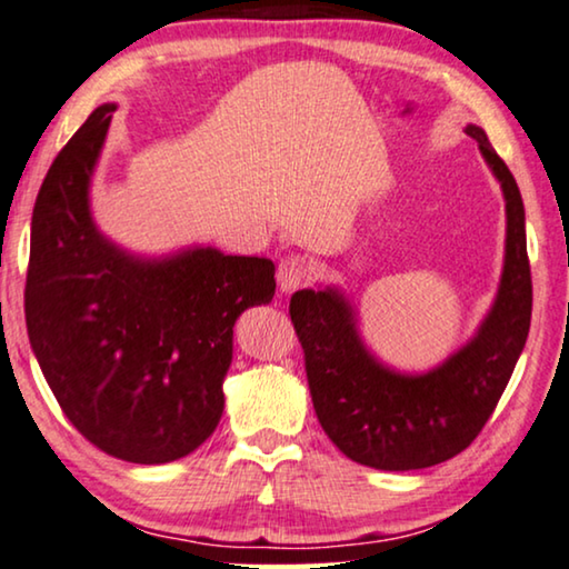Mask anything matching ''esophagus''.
<instances>
[{
	"instance_id": "obj_1",
	"label": "esophagus",
	"mask_w": 569,
	"mask_h": 569,
	"mask_svg": "<svg viewBox=\"0 0 569 569\" xmlns=\"http://www.w3.org/2000/svg\"><path fill=\"white\" fill-rule=\"evenodd\" d=\"M307 278H309V266L301 258L281 260V266H278V273H276V281H278V288H281V293H293L296 288H301L303 283H307Z\"/></svg>"
}]
</instances>
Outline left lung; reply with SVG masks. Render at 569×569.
<instances>
[{
  "label": "left lung",
  "instance_id": "obj_1",
  "mask_svg": "<svg viewBox=\"0 0 569 569\" xmlns=\"http://www.w3.org/2000/svg\"><path fill=\"white\" fill-rule=\"evenodd\" d=\"M463 133L500 182L506 254L495 299L471 338L428 371L383 363L361 335L358 307L340 286L301 288L291 322L307 356L317 420L350 461L383 471L426 469L475 441L506 391L531 325L526 211L513 174L482 128Z\"/></svg>",
  "mask_w": 569,
  "mask_h": 569
}]
</instances>
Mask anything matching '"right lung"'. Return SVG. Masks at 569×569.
Segmentation results:
<instances>
[{
	"instance_id": "obj_1",
	"label": "right lung",
	"mask_w": 569,
	"mask_h": 569,
	"mask_svg": "<svg viewBox=\"0 0 569 569\" xmlns=\"http://www.w3.org/2000/svg\"><path fill=\"white\" fill-rule=\"evenodd\" d=\"M116 108L92 110L38 193L28 338L87 441L131 463H167L219 426L234 325L273 301L276 266L211 244L143 254L100 231L90 190Z\"/></svg>"
}]
</instances>
